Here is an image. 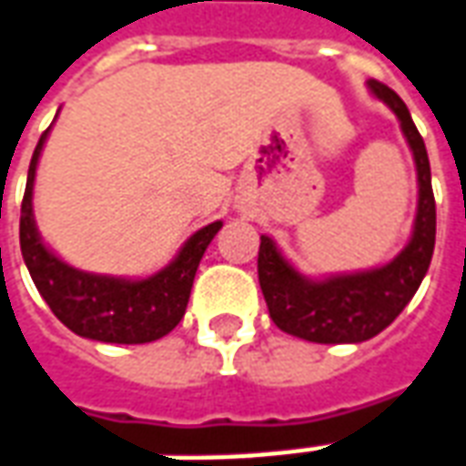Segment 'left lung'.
Returning <instances> with one entry per match:
<instances>
[{"label": "left lung", "instance_id": "left-lung-1", "mask_svg": "<svg viewBox=\"0 0 466 466\" xmlns=\"http://www.w3.org/2000/svg\"><path fill=\"white\" fill-rule=\"evenodd\" d=\"M369 87L401 120V131L414 154L419 178L414 234L411 242L389 265L325 279L302 278L279 255L275 242L269 237H262L257 275L269 318L279 330L310 343H360L379 335L414 298L434 255L437 204L431 191V168L424 138L416 131L406 103L391 87L379 80H369Z\"/></svg>", "mask_w": 466, "mask_h": 466}]
</instances>
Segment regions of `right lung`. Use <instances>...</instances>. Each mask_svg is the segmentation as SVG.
Instances as JSON below:
<instances>
[{"label":"right lung","instance_id":"1","mask_svg":"<svg viewBox=\"0 0 466 466\" xmlns=\"http://www.w3.org/2000/svg\"><path fill=\"white\" fill-rule=\"evenodd\" d=\"M50 128L42 133L27 171V188L19 217V247L35 288L40 289L57 320L73 333L100 343H151L171 333L184 318L201 257L222 229V222L207 224L181 247L171 265L146 279H123L75 269L55 257L40 239L32 214V188L42 146Z\"/></svg>","mask_w":466,"mask_h":466}]
</instances>
